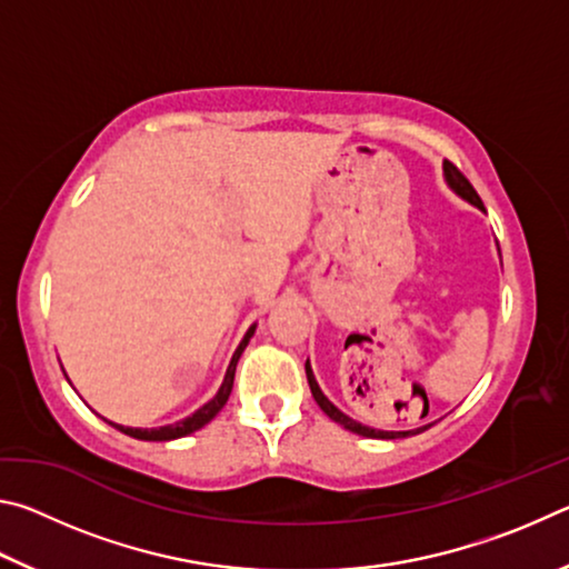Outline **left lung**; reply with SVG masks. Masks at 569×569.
<instances>
[{
    "label": "left lung",
    "instance_id": "obj_1",
    "mask_svg": "<svg viewBox=\"0 0 569 569\" xmlns=\"http://www.w3.org/2000/svg\"><path fill=\"white\" fill-rule=\"evenodd\" d=\"M445 180H447V186H449L451 192H457V196H459L461 200H467L469 206H475L477 210H481V213H487L485 206H481V198L477 196V190L469 186V180H467L465 176H461V172H459L455 166H451V162H445ZM306 377H308V387H311L313 399H316V403H319L326 417L333 419L336 423H341L343 429H349V431H353V435H359V437H366V439H407V437L419 435V431L431 427V423H423V427L407 429V431H383V429L366 427V423L351 419L349 413H343L329 397H326V393H323L321 387H319V381H316L313 369H311V363H308V361H306Z\"/></svg>",
    "mask_w": 569,
    "mask_h": 569
}]
</instances>
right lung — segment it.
Returning <instances> with one entry per match:
<instances>
[{
    "label": "right lung",
    "mask_w": 569,
    "mask_h": 569,
    "mask_svg": "<svg viewBox=\"0 0 569 569\" xmlns=\"http://www.w3.org/2000/svg\"><path fill=\"white\" fill-rule=\"evenodd\" d=\"M256 326L258 323H253L250 326V329L246 331V336H243V341L238 343V349H236V353H233V359H230V363H228V369H226V377H223V383H220V389H218V393L213 399H210L208 403H203V407H200L198 411H192L190 417H186V419H180V421H176V423H166V427H156V429H140V427H122V423H114V421H108V423H112L114 429H120L122 435H128V437H132V439H142V441H172V439H180V437H188V435H192V431H198V429H203L206 423L216 417V413L226 407V401H228V397H230V389H233V377H236V366H238V359H240V353L246 351V346H248V341L253 339V333H256Z\"/></svg>",
    "instance_id": "add662e5"
}]
</instances>
